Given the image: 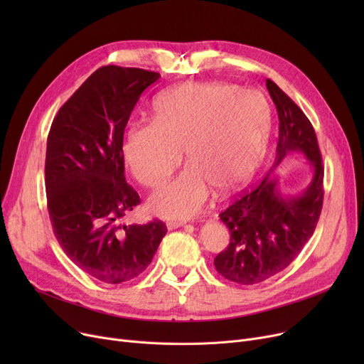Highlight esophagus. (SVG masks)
Listing matches in <instances>:
<instances>
[{
    "instance_id": "34e87169",
    "label": "esophagus",
    "mask_w": 364,
    "mask_h": 364,
    "mask_svg": "<svg viewBox=\"0 0 364 364\" xmlns=\"http://www.w3.org/2000/svg\"><path fill=\"white\" fill-rule=\"evenodd\" d=\"M186 223H183V221H169L166 225H168V228L169 230H174V228H178V227H183Z\"/></svg>"
}]
</instances>
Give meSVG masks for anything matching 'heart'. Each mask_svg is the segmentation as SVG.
I'll return each mask as SVG.
<instances>
[{
	"label": "heart",
	"instance_id": "1",
	"mask_svg": "<svg viewBox=\"0 0 364 364\" xmlns=\"http://www.w3.org/2000/svg\"><path fill=\"white\" fill-rule=\"evenodd\" d=\"M270 129L262 94L225 82H186L162 92L151 121L131 124L122 137V158L146 187L164 183L181 162V176L147 200L150 213L186 220L213 196L230 193L258 168Z\"/></svg>",
	"mask_w": 364,
	"mask_h": 364
}]
</instances>
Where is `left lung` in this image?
<instances>
[{
  "instance_id": "left-lung-1",
  "label": "left lung",
  "mask_w": 364,
  "mask_h": 364,
  "mask_svg": "<svg viewBox=\"0 0 364 364\" xmlns=\"http://www.w3.org/2000/svg\"><path fill=\"white\" fill-rule=\"evenodd\" d=\"M265 84L279 118L274 166L288 153L301 151L313 165L314 176L302 195L286 198L277 180L267 174L220 214L230 232V243L214 264L223 277L239 284L270 279L296 258L316 230L324 196V168L310 119L277 84L272 80Z\"/></svg>"
}]
</instances>
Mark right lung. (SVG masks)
<instances>
[{
	"label": "right lung",
	"mask_w": 364,
	"mask_h": 364,
	"mask_svg": "<svg viewBox=\"0 0 364 364\" xmlns=\"http://www.w3.org/2000/svg\"><path fill=\"white\" fill-rule=\"evenodd\" d=\"M158 72L103 66L91 73L53 119L46 155L47 208L54 236L88 276L118 284L151 262L166 225H121L140 203L125 181L121 151L129 114Z\"/></svg>",
	"instance_id": "obj_1"
}]
</instances>
